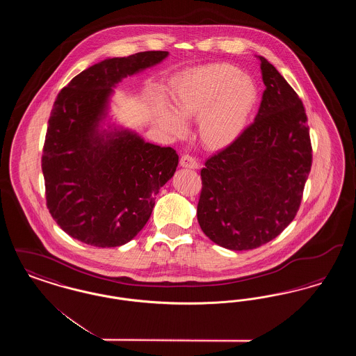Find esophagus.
I'll return each instance as SVG.
<instances>
[{
  "instance_id": "obj_1",
  "label": "esophagus",
  "mask_w": 356,
  "mask_h": 356,
  "mask_svg": "<svg viewBox=\"0 0 356 356\" xmlns=\"http://www.w3.org/2000/svg\"><path fill=\"white\" fill-rule=\"evenodd\" d=\"M180 165L183 168H189V170H197L199 168V163L196 161V159H193L189 154H183L180 157Z\"/></svg>"
}]
</instances>
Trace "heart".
<instances>
[{"label": "heart", "instance_id": "obj_1", "mask_svg": "<svg viewBox=\"0 0 356 356\" xmlns=\"http://www.w3.org/2000/svg\"><path fill=\"white\" fill-rule=\"evenodd\" d=\"M256 102L252 80L227 64L195 69L179 79L172 90L173 111L157 102L154 122L170 135L186 132L184 121L200 119L199 131L207 145L227 144L243 129Z\"/></svg>", "mask_w": 356, "mask_h": 356}]
</instances>
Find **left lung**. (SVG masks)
Here are the masks:
<instances>
[{
	"instance_id": "8db88e82",
	"label": "left lung",
	"mask_w": 356,
	"mask_h": 356,
	"mask_svg": "<svg viewBox=\"0 0 356 356\" xmlns=\"http://www.w3.org/2000/svg\"><path fill=\"white\" fill-rule=\"evenodd\" d=\"M266 89L254 121L207 160L197 221L222 248L247 251L280 235L299 209L312 149L305 106L263 56Z\"/></svg>"
}]
</instances>
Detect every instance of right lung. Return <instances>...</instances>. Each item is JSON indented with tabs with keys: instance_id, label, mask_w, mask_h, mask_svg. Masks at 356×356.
Wrapping results in <instances>:
<instances>
[{
	"instance_id": "add662e5",
	"label": "right lung",
	"mask_w": 356,
	"mask_h": 356,
	"mask_svg": "<svg viewBox=\"0 0 356 356\" xmlns=\"http://www.w3.org/2000/svg\"><path fill=\"white\" fill-rule=\"evenodd\" d=\"M168 51H140L100 61L57 96L44 145L42 173L51 218L69 236L93 247L131 241L152 215L179 156L112 121L115 88L163 63Z\"/></svg>"
}]
</instances>
